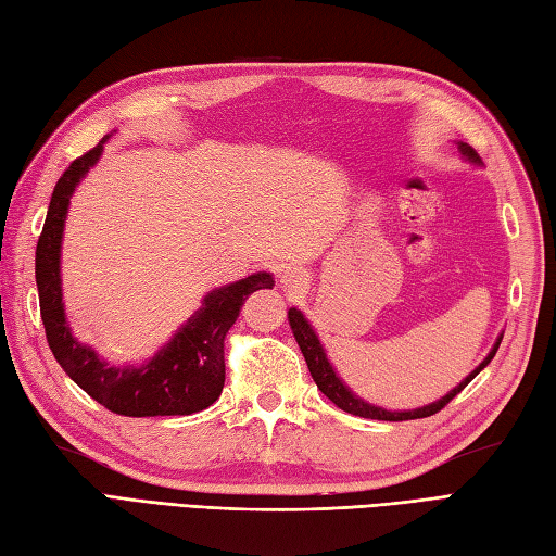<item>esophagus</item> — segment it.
<instances>
[{"instance_id": "esophagus-1", "label": "esophagus", "mask_w": 556, "mask_h": 556, "mask_svg": "<svg viewBox=\"0 0 556 556\" xmlns=\"http://www.w3.org/2000/svg\"><path fill=\"white\" fill-rule=\"evenodd\" d=\"M280 286L288 292H304L308 286V276L302 268H286L280 276Z\"/></svg>"}]
</instances>
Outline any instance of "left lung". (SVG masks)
Returning a JSON list of instances; mask_svg holds the SVG:
<instances>
[{
    "mask_svg": "<svg viewBox=\"0 0 556 556\" xmlns=\"http://www.w3.org/2000/svg\"><path fill=\"white\" fill-rule=\"evenodd\" d=\"M459 148H463V153H465L467 157H471L473 162L479 160L477 153H473L467 143H459ZM288 318H290V328H292V332H294V340H296V344H300L302 354H304V361H306V365H308V372H311V377H314V382L318 384V389L323 391V394L328 396V399L337 405V408H342L344 413L358 415V417H368V419H387V422H403V419H419V417H429V415H437L439 410H443L445 405H448V403L459 394V391H463V389L473 380V377H477V375L485 368V365H489V363L493 361L500 342H503V340H497L495 346H493V351H491L489 356H485V361L479 365V368L473 370L465 382H459V387H455V389L451 391V394H445L441 401L427 405V408H417V410H408V413H389V410L375 408V405L356 399V396L351 394V391L342 384L340 377L334 375L332 365L328 363V358H325V351H323V346H320V342H318V337H316L314 330H311V325H308L306 318L302 316V311L290 308V311H288Z\"/></svg>",
    "mask_w": 556,
    "mask_h": 556,
    "instance_id": "obj_1",
    "label": "left lung"
}]
</instances>
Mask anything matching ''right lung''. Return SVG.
Here are the masks:
<instances>
[{
  "label": "right lung",
  "mask_w": 556,
  "mask_h": 556,
  "mask_svg": "<svg viewBox=\"0 0 556 556\" xmlns=\"http://www.w3.org/2000/svg\"><path fill=\"white\" fill-rule=\"evenodd\" d=\"M101 151L103 141L73 160L71 167L61 174L37 240L35 278L49 349L67 377L111 413L125 417L200 413L210 408L224 389V340L228 330L233 328L242 304L252 292L274 288V276L254 274L233 286L210 292L205 304L176 332L169 346L162 349L143 368H113L101 361L89 346L79 344L65 325L59 274L67 202L77 181L99 160Z\"/></svg>",
  "instance_id": "right-lung-1"
}]
</instances>
